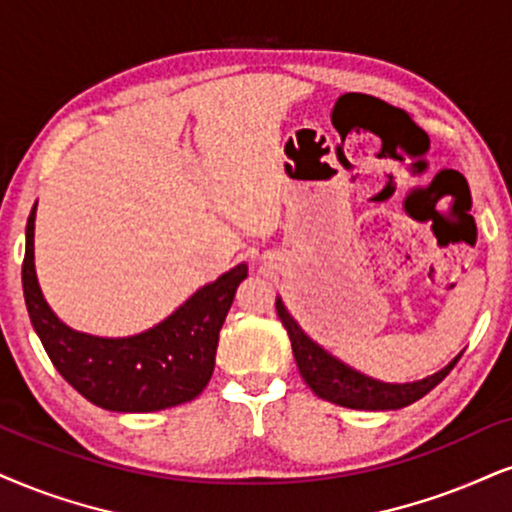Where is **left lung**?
Listing matches in <instances>:
<instances>
[{"instance_id": "left-lung-1", "label": "left lung", "mask_w": 512, "mask_h": 512, "mask_svg": "<svg viewBox=\"0 0 512 512\" xmlns=\"http://www.w3.org/2000/svg\"><path fill=\"white\" fill-rule=\"evenodd\" d=\"M277 315H280L282 325L289 334V342H292L294 361L299 365L301 377L304 382L315 391V396L320 399L337 403L344 408H356V410H396L403 406H410L425 394L437 387L446 375L453 370V365L460 361L463 353H458L453 361L441 368L434 375L425 377L418 382H406V384H389L372 380V377L363 375V372L349 368L339 358H334L332 353H327L323 346L313 342L308 334L296 325V320L287 313L282 299L275 301Z\"/></svg>"}]
</instances>
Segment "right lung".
Here are the masks:
<instances>
[{"mask_svg":"<svg viewBox=\"0 0 512 512\" xmlns=\"http://www.w3.org/2000/svg\"><path fill=\"white\" fill-rule=\"evenodd\" d=\"M35 206L25 225L23 296L30 323L54 368L94 406L116 413H154L197 399L216 365L218 334L246 263L201 287L147 332L94 337L75 332L47 306L35 275Z\"/></svg>","mask_w":512,"mask_h":512,"instance_id":"add662e5","label":"right lung"}]
</instances>
